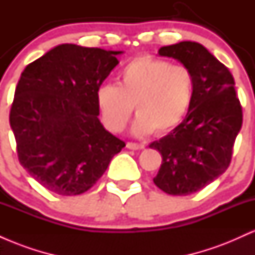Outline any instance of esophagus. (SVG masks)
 Returning <instances> with one entry per match:
<instances>
[{
  "mask_svg": "<svg viewBox=\"0 0 255 255\" xmlns=\"http://www.w3.org/2000/svg\"><path fill=\"white\" fill-rule=\"evenodd\" d=\"M127 147L129 150H144V144H136V142H127Z\"/></svg>",
  "mask_w": 255,
  "mask_h": 255,
  "instance_id": "1",
  "label": "esophagus"
}]
</instances>
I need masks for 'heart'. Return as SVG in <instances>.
<instances>
[{
	"label": "heart",
	"mask_w": 255,
	"mask_h": 255,
	"mask_svg": "<svg viewBox=\"0 0 255 255\" xmlns=\"http://www.w3.org/2000/svg\"><path fill=\"white\" fill-rule=\"evenodd\" d=\"M194 95V75L183 64L153 56H139L120 73L119 85L104 84L97 105L105 127L120 133L129 121L133 107L137 118L133 133L165 134L182 121Z\"/></svg>",
	"instance_id": "heart-1"
}]
</instances>
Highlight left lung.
<instances>
[{
  "instance_id": "obj_1",
  "label": "left lung",
  "mask_w": 255,
  "mask_h": 255,
  "mask_svg": "<svg viewBox=\"0 0 255 255\" xmlns=\"http://www.w3.org/2000/svg\"><path fill=\"white\" fill-rule=\"evenodd\" d=\"M158 54L191 69L194 95L182 124L150 145L163 158L153 182L166 194L188 195L228 169L242 126V107L230 71L201 44L180 42Z\"/></svg>"
}]
</instances>
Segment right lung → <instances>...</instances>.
Returning a JSON list of instances; mask_svg holds the SVG:
<instances>
[{
  "label": "right lung",
  "instance_id": "add662e5",
  "mask_svg": "<svg viewBox=\"0 0 255 255\" xmlns=\"http://www.w3.org/2000/svg\"><path fill=\"white\" fill-rule=\"evenodd\" d=\"M121 52L61 44L21 73L9 124L20 164L48 191H89L126 146L104 129L97 105Z\"/></svg>",
  "mask_w": 255,
  "mask_h": 255
}]
</instances>
